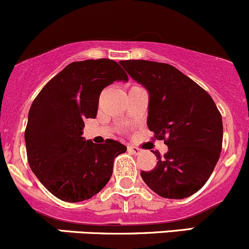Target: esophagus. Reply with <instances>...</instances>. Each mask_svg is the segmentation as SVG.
<instances>
[{"label": "esophagus", "mask_w": 249, "mask_h": 249, "mask_svg": "<svg viewBox=\"0 0 249 249\" xmlns=\"http://www.w3.org/2000/svg\"><path fill=\"white\" fill-rule=\"evenodd\" d=\"M128 151L133 153V155H139L140 153V148L135 147V146H128Z\"/></svg>", "instance_id": "1"}]
</instances>
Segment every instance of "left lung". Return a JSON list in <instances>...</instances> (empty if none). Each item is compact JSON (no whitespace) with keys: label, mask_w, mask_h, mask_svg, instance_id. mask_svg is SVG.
Listing matches in <instances>:
<instances>
[{"label":"left lung","mask_w":249,"mask_h":249,"mask_svg":"<svg viewBox=\"0 0 249 249\" xmlns=\"http://www.w3.org/2000/svg\"><path fill=\"white\" fill-rule=\"evenodd\" d=\"M130 78L148 92L147 127L168 152L143 182L163 198L183 199L206 183L219 160L223 124L213 99L192 79L166 63L120 61Z\"/></svg>","instance_id":"obj_1"}]
</instances>
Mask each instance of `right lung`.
<instances>
[{
	"label": "right lung",
	"mask_w": 249,
	"mask_h": 249,
	"mask_svg": "<svg viewBox=\"0 0 249 249\" xmlns=\"http://www.w3.org/2000/svg\"><path fill=\"white\" fill-rule=\"evenodd\" d=\"M114 81H128L115 61L73 62L31 106L25 130L27 160L38 180L61 200L79 202L96 196L111 178L115 158L127 151L116 140L98 145L83 137L84 120L97 116L99 94Z\"/></svg>",
	"instance_id": "1"
}]
</instances>
